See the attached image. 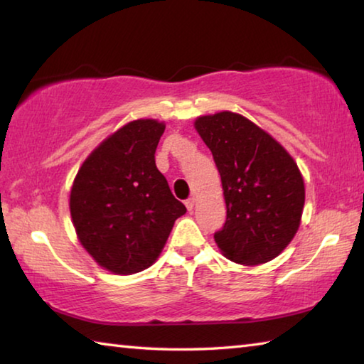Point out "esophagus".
I'll return each mask as SVG.
<instances>
[{
	"label": "esophagus",
	"mask_w": 364,
	"mask_h": 364,
	"mask_svg": "<svg viewBox=\"0 0 364 364\" xmlns=\"http://www.w3.org/2000/svg\"><path fill=\"white\" fill-rule=\"evenodd\" d=\"M184 204H186V208H188L189 212H193V208L196 205V199H194V197H189V199H186V202H184Z\"/></svg>",
	"instance_id": "34e87169"
}]
</instances>
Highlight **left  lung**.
I'll return each instance as SVG.
<instances>
[{
    "label": "left lung",
    "mask_w": 364,
    "mask_h": 364,
    "mask_svg": "<svg viewBox=\"0 0 364 364\" xmlns=\"http://www.w3.org/2000/svg\"><path fill=\"white\" fill-rule=\"evenodd\" d=\"M196 130L217 165L226 221L213 234L230 260H273L299 230L305 186L284 147L245 117L232 112L199 117Z\"/></svg>",
    "instance_id": "left-lung-1"
}]
</instances>
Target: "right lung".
Here are the masks:
<instances>
[{
  "mask_svg": "<svg viewBox=\"0 0 364 364\" xmlns=\"http://www.w3.org/2000/svg\"><path fill=\"white\" fill-rule=\"evenodd\" d=\"M164 130L157 120L130 122L91 152L73 181L70 215L80 242L112 273L149 268L186 213L156 167Z\"/></svg>",
  "mask_w": 364,
  "mask_h": 364,
  "instance_id": "add662e5",
  "label": "right lung"
}]
</instances>
